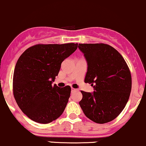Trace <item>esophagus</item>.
<instances>
[{"label":"esophagus","mask_w":146,"mask_h":146,"mask_svg":"<svg viewBox=\"0 0 146 146\" xmlns=\"http://www.w3.org/2000/svg\"><path fill=\"white\" fill-rule=\"evenodd\" d=\"M76 89H75V88H72V92H74V91H76Z\"/></svg>","instance_id":"34e87169"}]
</instances>
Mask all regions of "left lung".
Wrapping results in <instances>:
<instances>
[{
	"label": "left lung",
	"instance_id": "1",
	"mask_svg": "<svg viewBox=\"0 0 146 146\" xmlns=\"http://www.w3.org/2000/svg\"><path fill=\"white\" fill-rule=\"evenodd\" d=\"M87 62L84 82L93 93L82 91L79 106L84 115L98 124L115 119L127 105L131 90V76L125 60L112 46L104 43H79Z\"/></svg>",
	"mask_w": 146,
	"mask_h": 146
}]
</instances>
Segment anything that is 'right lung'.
I'll return each instance as SVG.
<instances>
[{"label":"right lung","mask_w":146,"mask_h":146,"mask_svg":"<svg viewBox=\"0 0 146 146\" xmlns=\"http://www.w3.org/2000/svg\"><path fill=\"white\" fill-rule=\"evenodd\" d=\"M78 43L38 44L29 48L16 63L13 94L21 110L33 121L48 124L57 119L68 103L71 87L52 86L61 64Z\"/></svg>","instance_id":"obj_1"}]
</instances>
